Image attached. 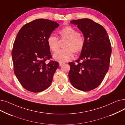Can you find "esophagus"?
<instances>
[{
	"mask_svg": "<svg viewBox=\"0 0 125 125\" xmlns=\"http://www.w3.org/2000/svg\"><path fill=\"white\" fill-rule=\"evenodd\" d=\"M63 64V62H59V66H62Z\"/></svg>",
	"mask_w": 125,
	"mask_h": 125,
	"instance_id": "1",
	"label": "esophagus"
}]
</instances>
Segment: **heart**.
Returning <instances> with one entry per match:
<instances>
[{"mask_svg": "<svg viewBox=\"0 0 125 125\" xmlns=\"http://www.w3.org/2000/svg\"><path fill=\"white\" fill-rule=\"evenodd\" d=\"M58 33L61 41L66 40L64 43V49L57 52L53 55V58L59 62H66L73 57V52H79L82 50L85 44L83 36L72 26H67L59 31ZM47 44L52 52H56L60 46L59 38L53 35L48 36Z\"/></svg>", "mask_w": 125, "mask_h": 125, "instance_id": "b5f03b06", "label": "heart"}]
</instances>
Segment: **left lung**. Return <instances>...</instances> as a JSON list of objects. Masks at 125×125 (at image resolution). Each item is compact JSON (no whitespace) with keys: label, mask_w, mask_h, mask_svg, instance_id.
Instances as JSON below:
<instances>
[{"label":"left lung","mask_w":125,"mask_h":125,"mask_svg":"<svg viewBox=\"0 0 125 125\" xmlns=\"http://www.w3.org/2000/svg\"><path fill=\"white\" fill-rule=\"evenodd\" d=\"M70 23L77 25L82 32L85 44L79 59L69 63V79L74 88L89 91L100 85L109 69L110 41L104 27L91 19L74 20Z\"/></svg>","instance_id":"left-lung-1"}]
</instances>
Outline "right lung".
<instances>
[{
  "instance_id": "obj_1",
  "label": "right lung",
  "mask_w": 125,
  "mask_h": 125,
  "mask_svg": "<svg viewBox=\"0 0 125 125\" xmlns=\"http://www.w3.org/2000/svg\"><path fill=\"white\" fill-rule=\"evenodd\" d=\"M59 25L48 19H37L25 24L14 43L12 56L14 72L23 87L32 93L47 89L52 82L59 63L52 58L47 38Z\"/></svg>"
}]
</instances>
